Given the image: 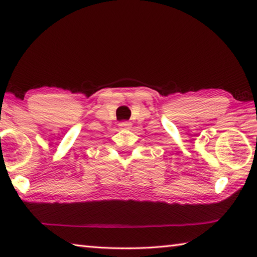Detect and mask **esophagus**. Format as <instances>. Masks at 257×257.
I'll list each match as a JSON object with an SVG mask.
<instances>
[{
    "label": "esophagus",
    "mask_w": 257,
    "mask_h": 257,
    "mask_svg": "<svg viewBox=\"0 0 257 257\" xmlns=\"http://www.w3.org/2000/svg\"><path fill=\"white\" fill-rule=\"evenodd\" d=\"M119 125L122 128H130V127H132V123H130V122H128V121H123V122H120Z\"/></svg>",
    "instance_id": "esophagus-1"
}]
</instances>
